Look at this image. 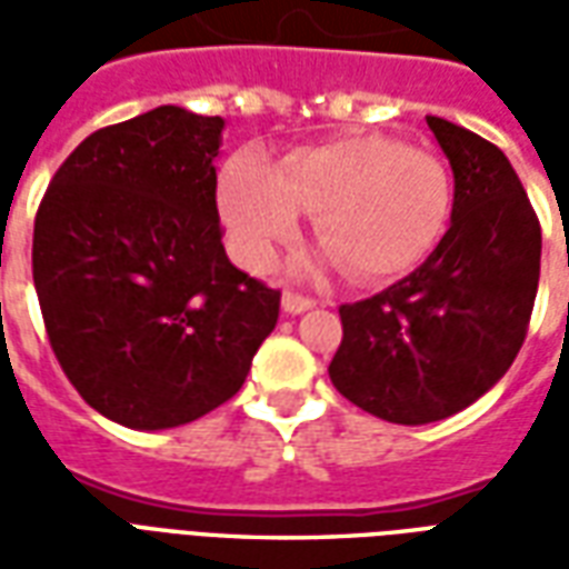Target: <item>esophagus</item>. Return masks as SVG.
<instances>
[{
	"label": "esophagus",
	"mask_w": 569,
	"mask_h": 569,
	"mask_svg": "<svg viewBox=\"0 0 569 569\" xmlns=\"http://www.w3.org/2000/svg\"><path fill=\"white\" fill-rule=\"evenodd\" d=\"M310 308H317V301L313 298H305V296H298V292H283V310L286 313H305V310Z\"/></svg>",
	"instance_id": "34e87169"
}]
</instances>
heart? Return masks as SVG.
<instances>
[{
  "instance_id": "heart-1",
  "label": "heart",
  "mask_w": 569,
  "mask_h": 569,
  "mask_svg": "<svg viewBox=\"0 0 569 569\" xmlns=\"http://www.w3.org/2000/svg\"><path fill=\"white\" fill-rule=\"evenodd\" d=\"M219 207L237 259L264 271L313 212L322 247L353 280L411 271L451 216V176L423 149L387 137H345L286 154L277 167L240 154L224 167Z\"/></svg>"
}]
</instances>
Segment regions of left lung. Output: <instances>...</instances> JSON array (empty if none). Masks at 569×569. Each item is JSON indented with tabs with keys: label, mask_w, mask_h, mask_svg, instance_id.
<instances>
[{
	"label": "left lung",
	"mask_w": 569,
	"mask_h": 569,
	"mask_svg": "<svg viewBox=\"0 0 569 569\" xmlns=\"http://www.w3.org/2000/svg\"><path fill=\"white\" fill-rule=\"evenodd\" d=\"M453 173L451 228L418 271L341 305L335 390L390 423L420 427L469 408L525 345L539 286L537 212L493 142L427 116Z\"/></svg>",
	"instance_id": "left-lung-1"
}]
</instances>
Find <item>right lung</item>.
<instances>
[{
	"label": "right lung",
	"instance_id": "obj_1",
	"mask_svg": "<svg viewBox=\"0 0 569 569\" xmlns=\"http://www.w3.org/2000/svg\"><path fill=\"white\" fill-rule=\"evenodd\" d=\"M222 130L182 106L97 130L36 212L32 283L54 357L121 427H182L228 402L277 326L280 292L224 256Z\"/></svg>",
	"mask_w": 569,
	"mask_h": 569
}]
</instances>
